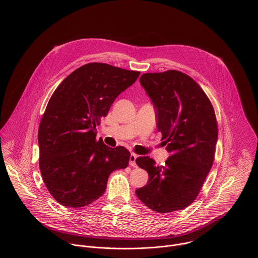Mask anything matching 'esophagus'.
I'll list each match as a JSON object with an SVG mask.
<instances>
[{
    "label": "esophagus",
    "mask_w": 258,
    "mask_h": 258,
    "mask_svg": "<svg viewBox=\"0 0 258 258\" xmlns=\"http://www.w3.org/2000/svg\"><path fill=\"white\" fill-rule=\"evenodd\" d=\"M137 155L135 153H132L130 156V165L133 167H137V163H136V159H137Z\"/></svg>",
    "instance_id": "obj_1"
}]
</instances>
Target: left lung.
<instances>
[{
  "label": "left lung",
  "mask_w": 258,
  "mask_h": 258,
  "mask_svg": "<svg viewBox=\"0 0 258 258\" xmlns=\"http://www.w3.org/2000/svg\"><path fill=\"white\" fill-rule=\"evenodd\" d=\"M140 83L156 108L157 130L170 156L164 166L148 156L136 159L149 174L147 185L136 194L155 212L180 211L195 202L212 168L218 140L215 110L200 85L182 72L143 74Z\"/></svg>",
  "instance_id": "left-lung-1"
}]
</instances>
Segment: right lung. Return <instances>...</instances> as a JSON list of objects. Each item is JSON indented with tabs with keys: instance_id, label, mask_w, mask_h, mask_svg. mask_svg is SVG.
Here are the masks:
<instances>
[{
	"instance_id": "1",
	"label": "right lung",
	"mask_w": 258,
	"mask_h": 258,
	"mask_svg": "<svg viewBox=\"0 0 258 258\" xmlns=\"http://www.w3.org/2000/svg\"><path fill=\"white\" fill-rule=\"evenodd\" d=\"M140 72L103 62L70 74L51 95L38 128L43 182L61 206L82 208L98 200L114 170L126 168L131 153L96 140V125Z\"/></svg>"
}]
</instances>
